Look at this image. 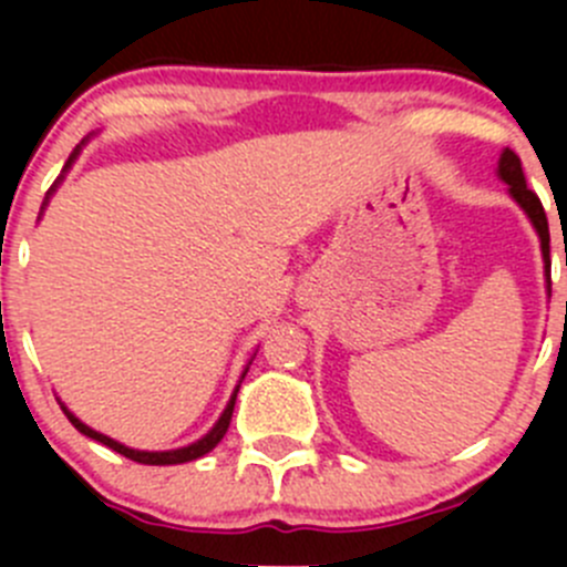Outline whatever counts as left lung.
<instances>
[{"label": "left lung", "mask_w": 567, "mask_h": 567, "mask_svg": "<svg viewBox=\"0 0 567 567\" xmlns=\"http://www.w3.org/2000/svg\"><path fill=\"white\" fill-rule=\"evenodd\" d=\"M499 177L507 183V186H511L513 199H516V203L522 205L524 210H527L532 225H535L537 236H540L543 260H546V277L551 279V274H548V219H546V210H543L540 197H537V194L527 186V177H524V169H522V158H518L516 153L511 151V147H505V153H502V158H499Z\"/></svg>", "instance_id": "left-lung-1"}]
</instances>
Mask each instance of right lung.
Masks as SVG:
<instances>
[{"mask_svg":"<svg viewBox=\"0 0 567 567\" xmlns=\"http://www.w3.org/2000/svg\"><path fill=\"white\" fill-rule=\"evenodd\" d=\"M68 164H71V162H68ZM233 409H236V394H233V398H230V403H227L225 414L219 416V422H216V425H214V431L205 433V436L199 439V442L188 444V447L169 450V453H142V450L123 447V444H117V442H114V439H109V436H104V433L93 431V427H87V425H84V422H79L76 416H73L71 411H68L65 405H62V411H65V416H68V420H71V425L76 427L79 433H84V436H90V439H95V442L106 444L109 450H114V453L125 455V458H131V461H136V463H147V466H169V463H186V461H194V458H203L205 453H210V450H214L216 444H219L221 439H225L227 427H230V420H233Z\"/></svg>","mask_w":567,"mask_h":567,"instance_id":"right-lung-1","label":"right lung"}]
</instances>
